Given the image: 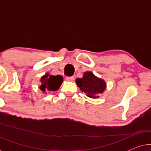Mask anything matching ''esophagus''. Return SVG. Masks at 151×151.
Wrapping results in <instances>:
<instances>
[{
	"instance_id": "1",
	"label": "esophagus",
	"mask_w": 151,
	"mask_h": 151,
	"mask_svg": "<svg viewBox=\"0 0 151 151\" xmlns=\"http://www.w3.org/2000/svg\"><path fill=\"white\" fill-rule=\"evenodd\" d=\"M66 80L68 82H73L74 80V77H67L66 78Z\"/></svg>"
}]
</instances>
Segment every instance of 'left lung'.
<instances>
[{
  "label": "left lung",
  "instance_id": "left-lung-1",
  "mask_svg": "<svg viewBox=\"0 0 151 151\" xmlns=\"http://www.w3.org/2000/svg\"><path fill=\"white\" fill-rule=\"evenodd\" d=\"M76 83L82 92L93 99L100 98V94L103 93L106 88V82L95 76L91 71L84 72L82 78L76 80Z\"/></svg>",
  "mask_w": 151,
  "mask_h": 151
}]
</instances>
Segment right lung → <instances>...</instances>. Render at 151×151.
Listing matches in <instances>:
<instances>
[{"instance_id":"right-lung-1","label":"right lung","mask_w":151,"mask_h":151,"mask_svg":"<svg viewBox=\"0 0 151 151\" xmlns=\"http://www.w3.org/2000/svg\"><path fill=\"white\" fill-rule=\"evenodd\" d=\"M40 88L43 93L47 94V92L55 91L60 88L63 82V77L60 75L51 76L46 73L41 77Z\"/></svg>"}]
</instances>
